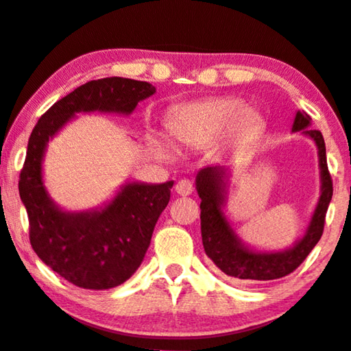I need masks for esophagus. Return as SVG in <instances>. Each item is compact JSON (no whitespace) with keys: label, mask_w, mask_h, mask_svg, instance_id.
I'll return each mask as SVG.
<instances>
[{"label":"esophagus","mask_w":351,"mask_h":351,"mask_svg":"<svg viewBox=\"0 0 351 351\" xmlns=\"http://www.w3.org/2000/svg\"><path fill=\"white\" fill-rule=\"evenodd\" d=\"M175 191H176V194H180V195H189V194H193L194 188H193V184H191L189 180H180L175 186Z\"/></svg>","instance_id":"1"}]
</instances>
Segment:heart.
<instances>
[{
  "instance_id": "b5f03b06",
  "label": "heart",
  "mask_w": 351,
  "mask_h": 351,
  "mask_svg": "<svg viewBox=\"0 0 351 351\" xmlns=\"http://www.w3.org/2000/svg\"><path fill=\"white\" fill-rule=\"evenodd\" d=\"M171 139L181 146L204 149L236 133L250 136L263 128V117L236 97H215L188 102L168 117Z\"/></svg>"
}]
</instances>
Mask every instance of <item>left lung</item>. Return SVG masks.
Listing matches in <instances>:
<instances>
[{"mask_svg": "<svg viewBox=\"0 0 351 351\" xmlns=\"http://www.w3.org/2000/svg\"><path fill=\"white\" fill-rule=\"evenodd\" d=\"M310 125L311 117L306 112L298 110L293 119L292 132H300L311 138L316 144L321 173V195L305 234L286 250H254L247 247L232 230L230 219L226 218L223 210L226 205L228 181H230V170L226 167H205L199 170L195 176V189L200 197V231H202L205 254L228 276L254 279V281H271V279L284 278L302 265V261L321 239L326 212L332 199L334 189L328 170L324 138L317 130L308 128Z\"/></svg>", "mask_w": 351, "mask_h": 351, "instance_id": "left-lung-1", "label": "left lung"}]
</instances>
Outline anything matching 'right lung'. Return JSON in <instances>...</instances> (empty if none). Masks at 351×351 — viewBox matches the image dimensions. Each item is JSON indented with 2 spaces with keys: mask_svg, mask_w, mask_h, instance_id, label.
Returning <instances> with one entry per match:
<instances>
[{
  "mask_svg": "<svg viewBox=\"0 0 351 351\" xmlns=\"http://www.w3.org/2000/svg\"><path fill=\"white\" fill-rule=\"evenodd\" d=\"M156 86L132 78L88 82L41 115L27 146L19 194L29 215L30 244L45 265L69 282L104 291L123 284L143 263L173 181H128L99 208L69 212L56 205L43 181L48 143L80 112L130 115Z\"/></svg>",
  "mask_w": 351,
  "mask_h": 351,
  "instance_id": "add662e5",
  "label": "right lung"
}]
</instances>
